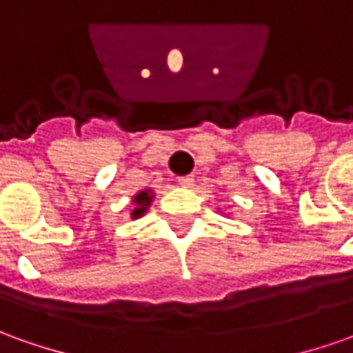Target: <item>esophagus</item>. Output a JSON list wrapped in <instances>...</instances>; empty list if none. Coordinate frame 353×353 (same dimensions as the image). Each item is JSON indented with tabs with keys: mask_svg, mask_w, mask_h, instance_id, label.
<instances>
[{
	"mask_svg": "<svg viewBox=\"0 0 353 353\" xmlns=\"http://www.w3.org/2000/svg\"><path fill=\"white\" fill-rule=\"evenodd\" d=\"M177 183L181 187H191L193 183H195V177L193 176H181V177H177Z\"/></svg>",
	"mask_w": 353,
	"mask_h": 353,
	"instance_id": "esophagus-1",
	"label": "esophagus"
}]
</instances>
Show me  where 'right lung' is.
Segmentation results:
<instances>
[{"mask_svg": "<svg viewBox=\"0 0 353 353\" xmlns=\"http://www.w3.org/2000/svg\"><path fill=\"white\" fill-rule=\"evenodd\" d=\"M152 199H154L152 189H143V191H139L137 195H133V201H131V205H133L131 218L137 220V218L143 216L146 210H148V207L152 205Z\"/></svg>", "mask_w": 353, "mask_h": 353, "instance_id": "add662e5", "label": "right lung"}]
</instances>
